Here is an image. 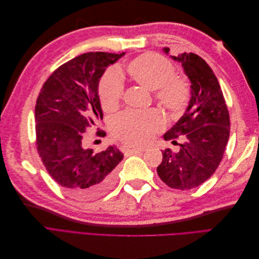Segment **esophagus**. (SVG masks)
Listing matches in <instances>:
<instances>
[{
    "mask_svg": "<svg viewBox=\"0 0 259 259\" xmlns=\"http://www.w3.org/2000/svg\"><path fill=\"white\" fill-rule=\"evenodd\" d=\"M145 150V148H140V147H126V153L127 154H134V153H139L143 152Z\"/></svg>",
    "mask_w": 259,
    "mask_h": 259,
    "instance_id": "obj_1",
    "label": "esophagus"
}]
</instances>
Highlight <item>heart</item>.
I'll return each instance as SVG.
<instances>
[{
  "mask_svg": "<svg viewBox=\"0 0 259 259\" xmlns=\"http://www.w3.org/2000/svg\"><path fill=\"white\" fill-rule=\"evenodd\" d=\"M132 80L149 91H154L158 103L177 115L186 108L190 97V86L183 77L174 76L171 62L161 55L147 53L132 59L127 65ZM124 86L116 70H109L101 77L98 96L104 110L111 111L119 106ZM164 121L156 111H130L117 116L112 124V134L130 145H144L163 128Z\"/></svg>",
  "mask_w": 259,
  "mask_h": 259,
  "instance_id": "1",
  "label": "heart"
}]
</instances>
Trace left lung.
<instances>
[{"instance_id": "1", "label": "left lung", "mask_w": 259, "mask_h": 259, "mask_svg": "<svg viewBox=\"0 0 259 259\" xmlns=\"http://www.w3.org/2000/svg\"><path fill=\"white\" fill-rule=\"evenodd\" d=\"M163 51L168 54L169 49ZM171 58L182 64L190 81L191 98L184 115L163 136L173 144L182 138L179 151H162L156 171L168 187L189 190L207 180L221 163L229 139V112L221 85L204 59L193 53Z\"/></svg>"}]
</instances>
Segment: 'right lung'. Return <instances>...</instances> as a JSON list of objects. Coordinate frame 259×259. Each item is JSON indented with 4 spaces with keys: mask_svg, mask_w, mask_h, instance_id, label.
I'll use <instances>...</instances> for the list:
<instances>
[{
    "mask_svg": "<svg viewBox=\"0 0 259 259\" xmlns=\"http://www.w3.org/2000/svg\"><path fill=\"white\" fill-rule=\"evenodd\" d=\"M91 52L61 65L43 84L35 105L36 148L52 178L75 199L92 200L113 186L123 153L115 146L95 152L83 136L103 120L100 77L124 56Z\"/></svg>",
    "mask_w": 259,
    "mask_h": 259,
    "instance_id": "add662e5",
    "label": "right lung"
}]
</instances>
